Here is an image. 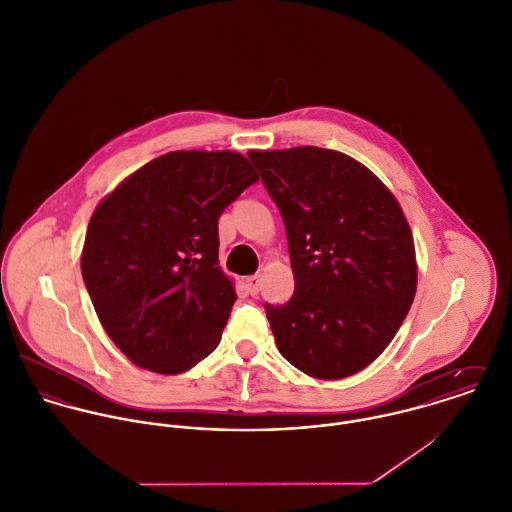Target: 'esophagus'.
I'll use <instances>...</instances> for the list:
<instances>
[{"mask_svg": "<svg viewBox=\"0 0 512 512\" xmlns=\"http://www.w3.org/2000/svg\"><path fill=\"white\" fill-rule=\"evenodd\" d=\"M260 286H262V280H260V276H258V274H254V276H248V278H246V288H248L250 296H256V294L260 292Z\"/></svg>", "mask_w": 512, "mask_h": 512, "instance_id": "34e87169", "label": "esophagus"}]
</instances>
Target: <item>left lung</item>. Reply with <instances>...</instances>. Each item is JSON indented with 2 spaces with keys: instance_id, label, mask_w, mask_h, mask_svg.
Here are the masks:
<instances>
[{
  "instance_id": "left-lung-1",
  "label": "left lung",
  "mask_w": 512,
  "mask_h": 512,
  "mask_svg": "<svg viewBox=\"0 0 512 512\" xmlns=\"http://www.w3.org/2000/svg\"><path fill=\"white\" fill-rule=\"evenodd\" d=\"M284 218L294 296L266 304L280 353L316 379L367 367L395 338L417 290L411 228L391 190L320 147L250 151Z\"/></svg>"
}]
</instances>
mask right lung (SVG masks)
Here are the masks:
<instances>
[{
	"mask_svg": "<svg viewBox=\"0 0 512 512\" xmlns=\"http://www.w3.org/2000/svg\"><path fill=\"white\" fill-rule=\"evenodd\" d=\"M258 180L234 151H172L95 208L81 274L101 326L139 367L176 375L210 355L236 302L218 218Z\"/></svg>",
	"mask_w": 512,
	"mask_h": 512,
	"instance_id": "obj_1",
	"label": "right lung"
}]
</instances>
